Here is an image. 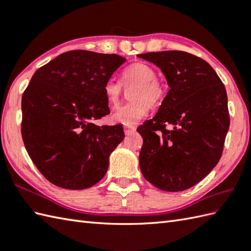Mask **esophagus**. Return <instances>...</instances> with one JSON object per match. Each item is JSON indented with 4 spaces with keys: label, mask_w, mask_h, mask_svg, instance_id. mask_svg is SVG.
I'll use <instances>...</instances> for the list:
<instances>
[{
    "label": "esophagus",
    "mask_w": 251,
    "mask_h": 251,
    "mask_svg": "<svg viewBox=\"0 0 251 251\" xmlns=\"http://www.w3.org/2000/svg\"><path fill=\"white\" fill-rule=\"evenodd\" d=\"M124 131L126 135H130V134H132V132L136 131V127L134 125H125Z\"/></svg>",
    "instance_id": "obj_1"
}]
</instances>
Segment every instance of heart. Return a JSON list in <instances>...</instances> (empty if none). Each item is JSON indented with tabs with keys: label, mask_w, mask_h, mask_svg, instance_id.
Here are the masks:
<instances>
[{
	"label": "heart",
	"mask_w": 251,
	"mask_h": 251,
	"mask_svg": "<svg viewBox=\"0 0 251 251\" xmlns=\"http://www.w3.org/2000/svg\"><path fill=\"white\" fill-rule=\"evenodd\" d=\"M156 76L155 69L145 62H134L123 71L124 87H134L129 93V98L132 101L121 105L114 112L112 115L114 122L124 125L135 124L147 115L149 104L157 105L162 102L166 95V87ZM123 85L115 77H110L104 83L103 93L111 108L119 105L124 93Z\"/></svg>",
	"instance_id": "b5f03b06"
}]
</instances>
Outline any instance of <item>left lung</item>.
I'll return each instance as SVG.
<instances>
[{
    "label": "left lung",
    "mask_w": 251,
    "mask_h": 251,
    "mask_svg": "<svg viewBox=\"0 0 251 251\" xmlns=\"http://www.w3.org/2000/svg\"><path fill=\"white\" fill-rule=\"evenodd\" d=\"M156 65L170 89L143 138L140 169L157 189L179 192L199 183L219 162L230 126L225 85L209 63L180 50L138 55ZM172 125L173 129L166 128Z\"/></svg>",
    "instance_id": "obj_1"
}]
</instances>
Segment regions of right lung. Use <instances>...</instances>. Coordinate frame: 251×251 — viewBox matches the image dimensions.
Masks as SVG:
<instances>
[{
	"instance_id": "add662e5",
	"label": "right lung",
	"mask_w": 251,
	"mask_h": 251,
	"mask_svg": "<svg viewBox=\"0 0 251 251\" xmlns=\"http://www.w3.org/2000/svg\"><path fill=\"white\" fill-rule=\"evenodd\" d=\"M126 59L70 50L37 70L21 99V136L30 158L59 188L83 190L104 177L109 156L124 139L122 125L97 126L110 113L106 79Z\"/></svg>"
}]
</instances>
